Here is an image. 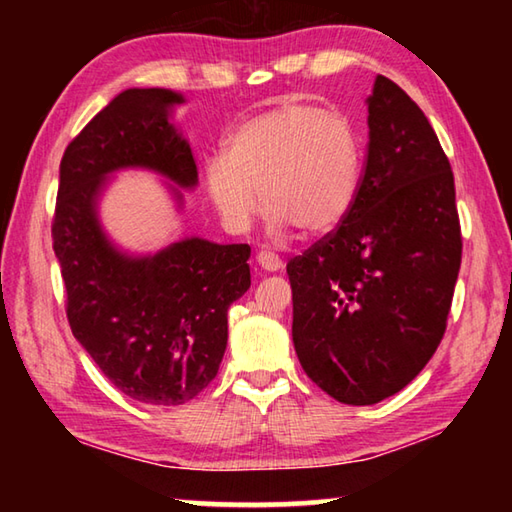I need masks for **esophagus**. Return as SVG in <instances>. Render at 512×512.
<instances>
[{
  "label": "esophagus",
  "instance_id": "34e87169",
  "mask_svg": "<svg viewBox=\"0 0 512 512\" xmlns=\"http://www.w3.org/2000/svg\"><path fill=\"white\" fill-rule=\"evenodd\" d=\"M257 264L264 268V271H280L282 259L277 257L273 250H259L257 253Z\"/></svg>",
  "mask_w": 512,
  "mask_h": 512
}]
</instances>
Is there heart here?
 I'll return each instance as SVG.
<instances>
[{
  "label": "heart",
  "mask_w": 512,
  "mask_h": 512,
  "mask_svg": "<svg viewBox=\"0 0 512 512\" xmlns=\"http://www.w3.org/2000/svg\"><path fill=\"white\" fill-rule=\"evenodd\" d=\"M361 171V137L348 117L284 101L241 121L225 153L205 162L203 180L232 232L253 225L262 198L275 230L293 225L302 237H323L348 219Z\"/></svg>",
  "instance_id": "heart-1"
}]
</instances>
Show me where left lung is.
Segmentation results:
<instances>
[{"label": "left lung", "mask_w": 512, "mask_h": 512, "mask_svg": "<svg viewBox=\"0 0 512 512\" xmlns=\"http://www.w3.org/2000/svg\"><path fill=\"white\" fill-rule=\"evenodd\" d=\"M359 196L339 228L287 264L293 345L334 400L400 393L443 341L461 268L454 173L409 94L377 76Z\"/></svg>", "instance_id": "1"}]
</instances>
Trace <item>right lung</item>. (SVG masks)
Masks as SVG:
<instances>
[{"mask_svg": "<svg viewBox=\"0 0 512 512\" xmlns=\"http://www.w3.org/2000/svg\"><path fill=\"white\" fill-rule=\"evenodd\" d=\"M183 101L162 88L117 94L65 149L51 223L76 341L121 393L160 406L194 400L216 377L228 307L250 287L248 244L192 237L133 257L101 230L97 201L112 171L142 167L196 185L192 149L169 121Z\"/></svg>", "mask_w": 512, "mask_h": 512, "instance_id": "obj_1", "label": "right lung"}]
</instances>
